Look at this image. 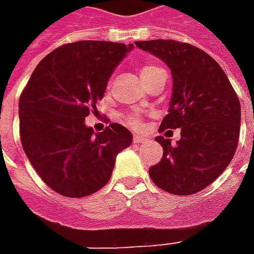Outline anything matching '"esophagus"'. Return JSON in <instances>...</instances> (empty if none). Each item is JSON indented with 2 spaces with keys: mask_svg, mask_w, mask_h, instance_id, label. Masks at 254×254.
I'll list each match as a JSON object with an SVG mask.
<instances>
[{
  "mask_svg": "<svg viewBox=\"0 0 254 254\" xmlns=\"http://www.w3.org/2000/svg\"><path fill=\"white\" fill-rule=\"evenodd\" d=\"M133 143H134V144H144V143H147V138L141 137V136H133Z\"/></svg>",
  "mask_w": 254,
  "mask_h": 254,
  "instance_id": "1",
  "label": "esophagus"
}]
</instances>
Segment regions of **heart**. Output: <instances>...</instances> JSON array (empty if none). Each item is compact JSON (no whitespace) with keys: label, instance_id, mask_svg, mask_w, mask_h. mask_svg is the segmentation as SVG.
<instances>
[{"label":"heart","instance_id":"obj_1","mask_svg":"<svg viewBox=\"0 0 254 254\" xmlns=\"http://www.w3.org/2000/svg\"><path fill=\"white\" fill-rule=\"evenodd\" d=\"M162 69L159 66H156L154 64H149L145 63L143 64L141 66H140V76L143 78V81H148L149 78L154 77L156 73H159ZM125 122H127V125H130L134 129H138V127H141V120H140V117L137 114H127L125 117Z\"/></svg>","mask_w":254,"mask_h":254}]
</instances>
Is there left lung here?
Wrapping results in <instances>:
<instances>
[{
  "instance_id": "8db88e82",
  "label": "left lung",
  "mask_w": 254,
  "mask_h": 254,
  "mask_svg": "<svg viewBox=\"0 0 254 254\" xmlns=\"http://www.w3.org/2000/svg\"><path fill=\"white\" fill-rule=\"evenodd\" d=\"M134 45L171 69L170 109L159 132L181 129L176 145L163 136L155 138L163 147V156L149 169V177L173 194L197 193L212 184L234 156L241 125L238 96L223 69L198 47L171 39Z\"/></svg>"
}]
</instances>
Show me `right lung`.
<instances>
[{
	"label": "right lung",
	"instance_id": "1",
	"mask_svg": "<svg viewBox=\"0 0 254 254\" xmlns=\"http://www.w3.org/2000/svg\"><path fill=\"white\" fill-rule=\"evenodd\" d=\"M133 45L105 41L66 43L38 64L19 102L21 145L47 187L65 197H85L105 187L116 156L132 144V133L110 124L94 133L89 111Z\"/></svg>",
	"mask_w": 254,
	"mask_h": 254
}]
</instances>
